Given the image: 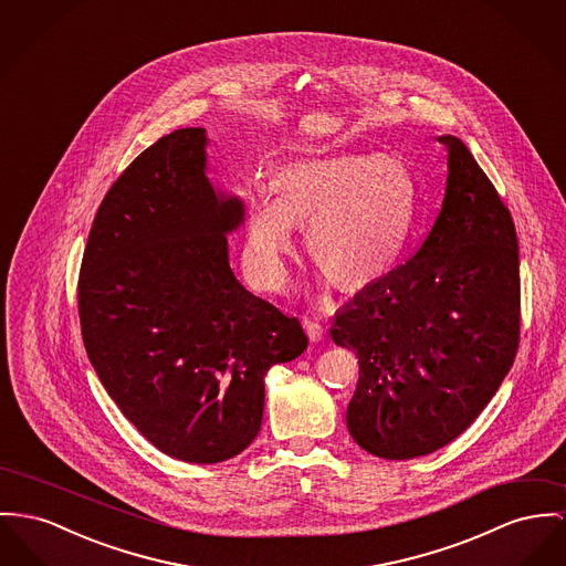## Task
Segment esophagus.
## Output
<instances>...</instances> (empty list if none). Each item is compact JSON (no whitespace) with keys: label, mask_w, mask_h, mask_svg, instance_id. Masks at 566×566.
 <instances>
[{"label":"esophagus","mask_w":566,"mask_h":566,"mask_svg":"<svg viewBox=\"0 0 566 566\" xmlns=\"http://www.w3.org/2000/svg\"><path fill=\"white\" fill-rule=\"evenodd\" d=\"M302 326H304V331H306L308 339H324V333H326V331H324V326H322L315 317H304V319H302Z\"/></svg>","instance_id":"esophagus-1"}]
</instances>
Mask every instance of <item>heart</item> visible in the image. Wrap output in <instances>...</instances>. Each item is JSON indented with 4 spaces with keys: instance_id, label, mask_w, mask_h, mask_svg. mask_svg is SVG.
<instances>
[{
    "instance_id": "1",
    "label": "heart",
    "mask_w": 566,
    "mask_h": 566,
    "mask_svg": "<svg viewBox=\"0 0 566 566\" xmlns=\"http://www.w3.org/2000/svg\"><path fill=\"white\" fill-rule=\"evenodd\" d=\"M276 197L260 190L244 219V262L264 287L285 281L294 226H308L313 262L335 283L363 287L401 260L418 212L406 163L379 154L302 160L276 176Z\"/></svg>"
}]
</instances>
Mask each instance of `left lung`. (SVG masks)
<instances>
[{"label":"left lung","mask_w":566,"mask_h":566,"mask_svg":"<svg viewBox=\"0 0 566 566\" xmlns=\"http://www.w3.org/2000/svg\"><path fill=\"white\" fill-rule=\"evenodd\" d=\"M442 208L415 255L367 285L331 328L358 356L347 406L358 447L415 459L485 410L520 347V249L509 208L452 135Z\"/></svg>","instance_id":"8db88e82"}]
</instances>
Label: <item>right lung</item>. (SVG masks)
Returning <instances> with one entry per match:
<instances>
[{"label":"right lung","instance_id":"add662e5","mask_svg":"<svg viewBox=\"0 0 566 566\" xmlns=\"http://www.w3.org/2000/svg\"><path fill=\"white\" fill-rule=\"evenodd\" d=\"M206 130L142 151L105 195L78 272L87 358L158 451L219 463L262 427L264 377L308 339L298 317L247 292L227 258L240 199L206 178Z\"/></svg>","mask_w":566,"mask_h":566}]
</instances>
